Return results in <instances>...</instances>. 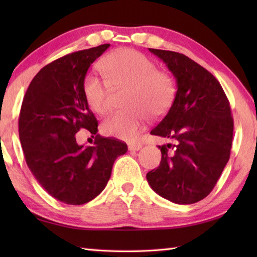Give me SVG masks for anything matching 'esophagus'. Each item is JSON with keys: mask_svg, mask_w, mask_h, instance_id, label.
Instances as JSON below:
<instances>
[{"mask_svg": "<svg viewBox=\"0 0 257 257\" xmlns=\"http://www.w3.org/2000/svg\"><path fill=\"white\" fill-rule=\"evenodd\" d=\"M129 151H139L142 149V144L139 143H132V144L128 145Z\"/></svg>", "mask_w": 257, "mask_h": 257, "instance_id": "esophagus-1", "label": "esophagus"}]
</instances>
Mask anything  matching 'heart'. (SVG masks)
I'll return each mask as SVG.
<instances>
[{
	"instance_id": "1",
	"label": "heart",
	"mask_w": 257,
	"mask_h": 257,
	"mask_svg": "<svg viewBox=\"0 0 257 257\" xmlns=\"http://www.w3.org/2000/svg\"><path fill=\"white\" fill-rule=\"evenodd\" d=\"M105 80L89 73L82 82V92L88 106L98 114L107 111L108 87H124L122 106L108 114L102 130L108 136L133 138L144 123L146 114L158 118L169 110L176 96V81L170 73L156 70L155 63L146 55L132 49H119L99 62Z\"/></svg>"
}]
</instances>
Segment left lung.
<instances>
[{"mask_svg": "<svg viewBox=\"0 0 257 257\" xmlns=\"http://www.w3.org/2000/svg\"><path fill=\"white\" fill-rule=\"evenodd\" d=\"M167 64L177 82L170 110L151 135L173 139L159 146L160 165L146 175L156 194L177 204L205 198L230 158L233 119L220 82L188 56L150 49Z\"/></svg>", "mask_w": 257, "mask_h": 257, "instance_id": "left-lung-1", "label": "left lung"}]
</instances>
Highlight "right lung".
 <instances>
[{
  "label": "right lung",
  "instance_id": "right-lung-1",
  "mask_svg": "<svg viewBox=\"0 0 257 257\" xmlns=\"http://www.w3.org/2000/svg\"><path fill=\"white\" fill-rule=\"evenodd\" d=\"M110 44L73 52L42 68L25 94L19 137L26 163L52 197L69 205L92 201L105 188L118 156L127 144L97 135L82 82L95 60ZM87 128L95 147L78 146L75 134Z\"/></svg>",
  "mask_w": 257,
  "mask_h": 257
}]
</instances>
